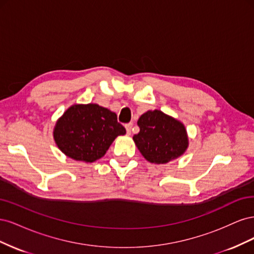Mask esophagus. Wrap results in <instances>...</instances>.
<instances>
[{
  "mask_svg": "<svg viewBox=\"0 0 254 254\" xmlns=\"http://www.w3.org/2000/svg\"><path fill=\"white\" fill-rule=\"evenodd\" d=\"M132 127H133V124H132V123H128V124H126V125H125V128H126L127 134H131V131H132Z\"/></svg>",
  "mask_w": 254,
  "mask_h": 254,
  "instance_id": "34e87169",
  "label": "esophagus"
}]
</instances>
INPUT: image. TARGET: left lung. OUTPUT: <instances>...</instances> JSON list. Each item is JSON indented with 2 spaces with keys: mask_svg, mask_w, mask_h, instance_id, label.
<instances>
[{
  "mask_svg": "<svg viewBox=\"0 0 254 254\" xmlns=\"http://www.w3.org/2000/svg\"><path fill=\"white\" fill-rule=\"evenodd\" d=\"M137 125L140 132L133 141L143 157L151 163L164 164L187 150L189 139L183 124L160 110L142 114Z\"/></svg>",
  "mask_w": 254,
  "mask_h": 254,
  "instance_id": "8db88e82",
  "label": "left lung"
}]
</instances>
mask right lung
Listing matches in <instances>:
<instances>
[{
	"mask_svg": "<svg viewBox=\"0 0 254 254\" xmlns=\"http://www.w3.org/2000/svg\"><path fill=\"white\" fill-rule=\"evenodd\" d=\"M125 133L114 112L96 104L74 105L57 121L54 139L68 158L94 162L105 155L115 137Z\"/></svg>",
	"mask_w": 254,
	"mask_h": 254,
	"instance_id": "right-lung-1",
	"label": "right lung"
}]
</instances>
